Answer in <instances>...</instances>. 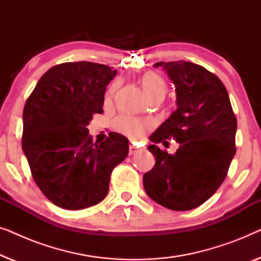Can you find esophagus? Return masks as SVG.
I'll list each match as a JSON object with an SVG mask.
<instances>
[{
    "label": "esophagus",
    "instance_id": "obj_1",
    "mask_svg": "<svg viewBox=\"0 0 261 261\" xmlns=\"http://www.w3.org/2000/svg\"><path fill=\"white\" fill-rule=\"evenodd\" d=\"M141 151H142V148L138 147V146H135V145H133V144L129 145V154H130V155L137 154V153L141 152Z\"/></svg>",
    "mask_w": 261,
    "mask_h": 261
}]
</instances>
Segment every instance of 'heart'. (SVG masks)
<instances>
[{
  "instance_id": "1",
  "label": "heart",
  "mask_w": 261,
  "mask_h": 261,
  "mask_svg": "<svg viewBox=\"0 0 261 261\" xmlns=\"http://www.w3.org/2000/svg\"><path fill=\"white\" fill-rule=\"evenodd\" d=\"M117 85L119 84H117V82H115V83L110 87L108 97H110V96L115 92ZM141 85L148 97L154 94L165 95L166 92L165 81L163 80L162 76H159V74L155 72H148L144 74L141 78ZM148 126L149 122H146V121L139 120L137 117L132 116H121L116 120L117 129L128 135V137H130L132 139L141 138L142 135L145 134V132L147 129Z\"/></svg>"
}]
</instances>
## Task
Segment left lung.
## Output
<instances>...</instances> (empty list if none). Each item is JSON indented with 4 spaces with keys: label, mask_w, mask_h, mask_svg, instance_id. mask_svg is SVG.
<instances>
[{
    "label": "left lung",
    "mask_w": 261,
    "mask_h": 261,
    "mask_svg": "<svg viewBox=\"0 0 261 261\" xmlns=\"http://www.w3.org/2000/svg\"><path fill=\"white\" fill-rule=\"evenodd\" d=\"M159 66L176 87L177 109L149 139L158 143L172 136L180 148L169 155L148 146L155 165L144 174V188L160 205L184 212L203 204L223 183L237 151V117L226 87L210 71L184 60Z\"/></svg>",
    "instance_id": "obj_1"
}]
</instances>
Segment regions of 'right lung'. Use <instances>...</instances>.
<instances>
[{"label":"right lung","instance_id":"obj_1","mask_svg":"<svg viewBox=\"0 0 261 261\" xmlns=\"http://www.w3.org/2000/svg\"><path fill=\"white\" fill-rule=\"evenodd\" d=\"M117 71L90 62L46 71L23 108L22 149L32 176L53 204L89 208L105 199L112 171L128 155V139L92 142L87 126L103 113L106 87Z\"/></svg>","mask_w":261,"mask_h":261}]
</instances>
